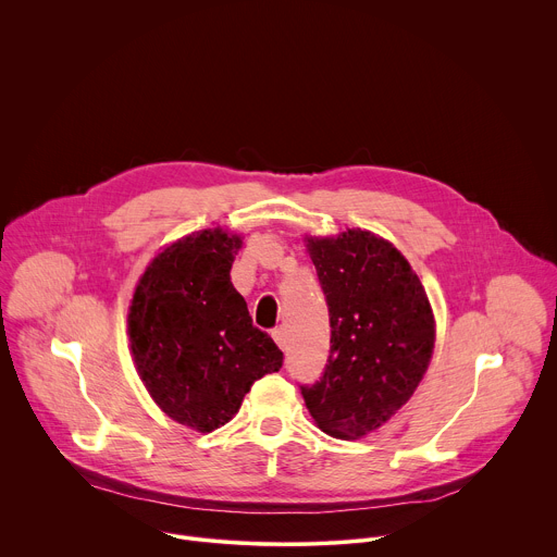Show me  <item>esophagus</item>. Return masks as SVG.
<instances>
[{"label":"esophagus","instance_id":"1","mask_svg":"<svg viewBox=\"0 0 557 557\" xmlns=\"http://www.w3.org/2000/svg\"><path fill=\"white\" fill-rule=\"evenodd\" d=\"M273 339H275V344H277L280 348H284V346H286V331H284V329H275V331H273Z\"/></svg>","mask_w":557,"mask_h":557}]
</instances>
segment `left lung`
<instances>
[{
    "instance_id": "left-lung-1",
    "label": "left lung",
    "mask_w": 557,
    "mask_h": 557,
    "mask_svg": "<svg viewBox=\"0 0 557 557\" xmlns=\"http://www.w3.org/2000/svg\"><path fill=\"white\" fill-rule=\"evenodd\" d=\"M329 317L331 355L312 385H299L314 423L359 438L414 394L434 348V314L408 260L383 237L348 228L308 240Z\"/></svg>"
}]
</instances>
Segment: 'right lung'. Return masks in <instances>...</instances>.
Returning a JSON list of instances; mask_svg holds the SVG:
<instances>
[{"label":"right lung","instance_id":"obj_1","mask_svg":"<svg viewBox=\"0 0 557 557\" xmlns=\"http://www.w3.org/2000/svg\"><path fill=\"white\" fill-rule=\"evenodd\" d=\"M240 235L207 228L168 247L143 273L129 306V344L151 399L174 421L213 432L284 355L253 326L228 271Z\"/></svg>","mask_w":557,"mask_h":557}]
</instances>
